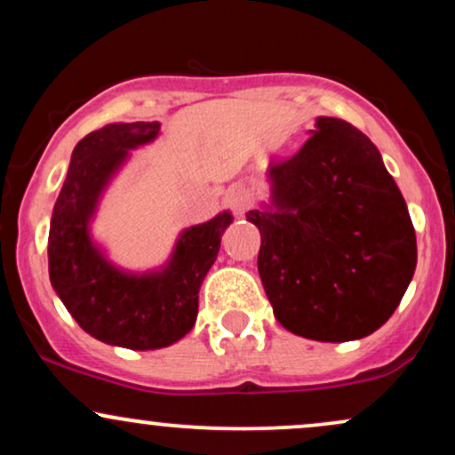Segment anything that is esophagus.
<instances>
[{
	"instance_id": "esophagus-1",
	"label": "esophagus",
	"mask_w": 455,
	"mask_h": 455,
	"mask_svg": "<svg viewBox=\"0 0 455 455\" xmlns=\"http://www.w3.org/2000/svg\"><path fill=\"white\" fill-rule=\"evenodd\" d=\"M227 203L228 205H231V210H233V213L237 218H242L245 212H248V207H250V196H248V192L245 190H231L227 195Z\"/></svg>"
}]
</instances>
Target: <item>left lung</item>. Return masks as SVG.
Instances as JSON below:
<instances>
[{
    "instance_id": "8db88e82",
    "label": "left lung",
    "mask_w": 455,
    "mask_h": 455,
    "mask_svg": "<svg viewBox=\"0 0 455 455\" xmlns=\"http://www.w3.org/2000/svg\"><path fill=\"white\" fill-rule=\"evenodd\" d=\"M299 154L267 171L269 196L245 213L260 233L259 274L295 336L348 342L383 327L417 265L409 207L377 145L316 117Z\"/></svg>"
}]
</instances>
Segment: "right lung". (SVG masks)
I'll return each instance as SVG.
<instances>
[{"instance_id":"obj_1","label":"right lung","mask_w":455,"mask_h":455,"mask_svg":"<svg viewBox=\"0 0 455 455\" xmlns=\"http://www.w3.org/2000/svg\"><path fill=\"white\" fill-rule=\"evenodd\" d=\"M160 137V122H115L93 130L72 151L49 228L51 286L83 331L111 347L156 351L195 327L198 289L220 252L233 213L181 228L169 259L145 271L108 257L93 220L132 151Z\"/></svg>"}]
</instances>
